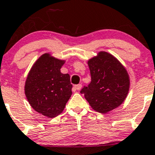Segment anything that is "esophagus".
Masks as SVG:
<instances>
[{
	"instance_id": "obj_1",
	"label": "esophagus",
	"mask_w": 155,
	"mask_h": 155,
	"mask_svg": "<svg viewBox=\"0 0 155 155\" xmlns=\"http://www.w3.org/2000/svg\"><path fill=\"white\" fill-rule=\"evenodd\" d=\"M82 88V85L81 84H78V85L74 86L73 87V91H79L80 89Z\"/></svg>"
}]
</instances>
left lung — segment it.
Listing matches in <instances>:
<instances>
[{
    "instance_id": "left-lung-1",
    "label": "left lung",
    "mask_w": 155,
    "mask_h": 155,
    "mask_svg": "<svg viewBox=\"0 0 155 155\" xmlns=\"http://www.w3.org/2000/svg\"><path fill=\"white\" fill-rule=\"evenodd\" d=\"M91 82L80 91L94 111L105 114L126 100L130 87V76L124 65L106 51L87 61Z\"/></svg>"
}]
</instances>
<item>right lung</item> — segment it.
Listing matches in <instances>:
<instances>
[{"instance_id": "obj_1", "label": "right lung", "mask_w": 155, "mask_h": 155, "mask_svg": "<svg viewBox=\"0 0 155 155\" xmlns=\"http://www.w3.org/2000/svg\"><path fill=\"white\" fill-rule=\"evenodd\" d=\"M65 60L50 53L42 54L29 70L25 83V94L30 106L49 118L60 115L72 95L68 74L61 72Z\"/></svg>"}]
</instances>
